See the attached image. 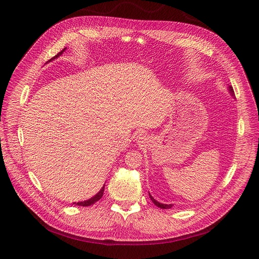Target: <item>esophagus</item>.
Here are the masks:
<instances>
[{
  "mask_svg": "<svg viewBox=\"0 0 259 259\" xmlns=\"http://www.w3.org/2000/svg\"><path fill=\"white\" fill-rule=\"evenodd\" d=\"M138 139H139V142H140V143H144V141H145V138H144L143 134H140Z\"/></svg>",
  "mask_w": 259,
  "mask_h": 259,
  "instance_id": "1",
  "label": "esophagus"
}]
</instances>
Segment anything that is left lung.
<instances>
[{
	"instance_id": "8db88e82",
	"label": "left lung",
	"mask_w": 259,
	"mask_h": 259,
	"mask_svg": "<svg viewBox=\"0 0 259 259\" xmlns=\"http://www.w3.org/2000/svg\"><path fill=\"white\" fill-rule=\"evenodd\" d=\"M229 91L231 92V94L234 95V90H233V87H232V86H229ZM149 195H150V194H149ZM150 198H151V200L153 201L154 205H156L157 207H159V208H161V209H169V208L172 207V205H165V203H160V202L156 201L151 195H150Z\"/></svg>"
}]
</instances>
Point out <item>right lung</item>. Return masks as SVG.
<instances>
[{"instance_id":"right-lung-1","label":"right lung","mask_w":259,"mask_h":259,"mask_svg":"<svg viewBox=\"0 0 259 259\" xmlns=\"http://www.w3.org/2000/svg\"><path fill=\"white\" fill-rule=\"evenodd\" d=\"M65 49H66V48H64L61 52H59V53L57 54V56H54V57H53L52 59H50L49 61H51V60H53V59H56V58L60 57ZM104 190H105V186L101 189V191H100L97 195H94L92 198H90V199H88V200H85V201L73 202V203H74V205H76V206H80V207H88V206H91V205H93V203H95L97 201H99V200L102 198V196H103V194H104Z\"/></svg>"}]
</instances>
